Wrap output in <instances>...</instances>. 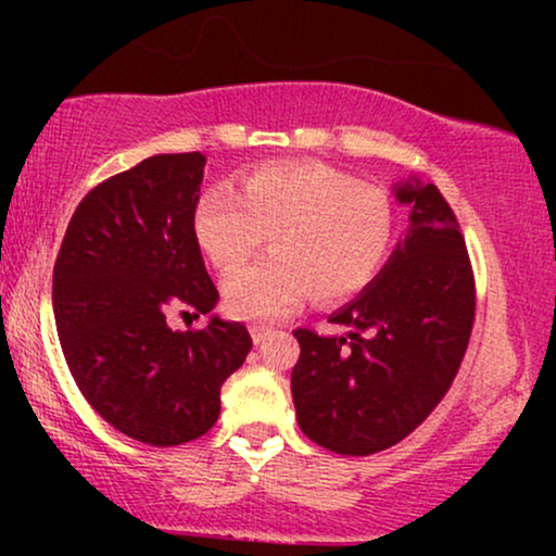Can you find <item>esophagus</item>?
Wrapping results in <instances>:
<instances>
[{
  "label": "esophagus",
  "mask_w": 556,
  "mask_h": 556,
  "mask_svg": "<svg viewBox=\"0 0 556 556\" xmlns=\"http://www.w3.org/2000/svg\"><path fill=\"white\" fill-rule=\"evenodd\" d=\"M251 334H253V342L261 344L266 340V337L271 334V327H264V324H253L251 327Z\"/></svg>",
  "instance_id": "obj_1"
}]
</instances>
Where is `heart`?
<instances>
[{"mask_svg":"<svg viewBox=\"0 0 556 556\" xmlns=\"http://www.w3.org/2000/svg\"><path fill=\"white\" fill-rule=\"evenodd\" d=\"M384 190L324 164H269L240 177L238 193L214 188L198 201V245L219 271L245 264L271 235V256L229 274L232 316L269 321L290 314L308 292L337 303L361 292L392 245Z\"/></svg>","mask_w":556,"mask_h":556,"instance_id":"b5f03b06","label":"heart"}]
</instances>
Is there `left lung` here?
<instances>
[{"label":"left lung","instance_id":"left-lung-1","mask_svg":"<svg viewBox=\"0 0 556 556\" xmlns=\"http://www.w3.org/2000/svg\"><path fill=\"white\" fill-rule=\"evenodd\" d=\"M410 229L389 264L329 318L350 334L295 329L300 429L337 455L389 450L431 416L455 381L476 321V277L457 216L437 185H397Z\"/></svg>","mask_w":556,"mask_h":556}]
</instances>
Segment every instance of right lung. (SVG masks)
Returning a JSON list of instances; mask_svg holds the SVG:
<instances>
[{
    "mask_svg": "<svg viewBox=\"0 0 556 556\" xmlns=\"http://www.w3.org/2000/svg\"><path fill=\"white\" fill-rule=\"evenodd\" d=\"M203 154H159L99 182L54 264V321L75 384L136 442L175 446L219 418V389L251 353L240 321L175 331L169 311L208 314L219 292L193 216Z\"/></svg>",
    "mask_w": 556,
    "mask_h": 556,
    "instance_id": "obj_1",
    "label": "right lung"
}]
</instances>
